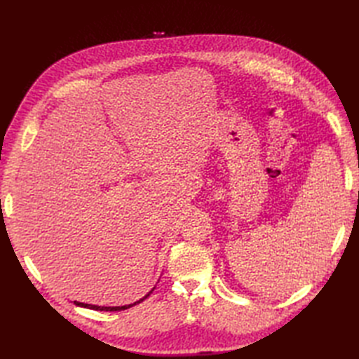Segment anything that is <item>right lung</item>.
Listing matches in <instances>:
<instances>
[{
  "label": "right lung",
  "mask_w": 359,
  "mask_h": 359,
  "mask_svg": "<svg viewBox=\"0 0 359 359\" xmlns=\"http://www.w3.org/2000/svg\"><path fill=\"white\" fill-rule=\"evenodd\" d=\"M154 290V289H153ZM153 290H151L148 295H145L142 299H139V301H136L135 304H128V306H121V307H99V306H93V304H83V302H78V301H74V304L76 306H79V307H85V309H91V310H100V311H121V310H127V309H130V307H133V306H136V304H139V302H142L144 299H147L151 293H153Z\"/></svg>",
  "instance_id": "1"
}]
</instances>
